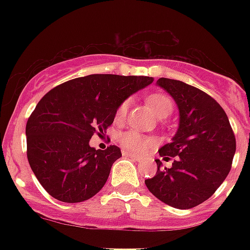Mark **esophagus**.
<instances>
[{
	"mask_svg": "<svg viewBox=\"0 0 250 250\" xmlns=\"http://www.w3.org/2000/svg\"><path fill=\"white\" fill-rule=\"evenodd\" d=\"M123 156H125V157H131V158H135V160L136 161H139L140 160V158H139V157L136 156V154H132V153H129V152H123Z\"/></svg>",
	"mask_w": 250,
	"mask_h": 250,
	"instance_id": "1",
	"label": "esophagus"
}]
</instances>
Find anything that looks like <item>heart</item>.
Wrapping results in <instances>:
<instances>
[{"label": "heart", "instance_id": "b5f03b06", "mask_svg": "<svg viewBox=\"0 0 250 250\" xmlns=\"http://www.w3.org/2000/svg\"><path fill=\"white\" fill-rule=\"evenodd\" d=\"M148 104L152 107L153 111L158 115L160 118L168 117L172 110H174V101L170 96L165 93H153L148 97ZM129 109V100H123V101L118 105L117 111H115V119L117 121H123L127 117ZM121 144L122 146L131 153H143L152 148L153 145L156 144V141L150 139V137H145L140 133L135 132V131H128L125 132L121 136Z\"/></svg>", "mask_w": 250, "mask_h": 250}]
</instances>
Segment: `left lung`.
Returning <instances> with one entry per match:
<instances>
[{"label": "left lung", "instance_id": "obj_1", "mask_svg": "<svg viewBox=\"0 0 250 250\" xmlns=\"http://www.w3.org/2000/svg\"><path fill=\"white\" fill-rule=\"evenodd\" d=\"M157 84L178 104L179 128L158 150L171 167L156 160L157 172L145 180L158 200L176 209L200 205L219 188L232 165L236 139L227 114L211 96L180 80L161 78Z\"/></svg>", "mask_w": 250, "mask_h": 250}]
</instances>
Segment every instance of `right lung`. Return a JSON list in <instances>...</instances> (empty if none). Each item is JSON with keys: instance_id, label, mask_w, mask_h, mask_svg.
Segmentation results:
<instances>
[{"instance_id": "add662e5", "label": "right lung", "mask_w": 250, "mask_h": 250, "mask_svg": "<svg viewBox=\"0 0 250 250\" xmlns=\"http://www.w3.org/2000/svg\"><path fill=\"white\" fill-rule=\"evenodd\" d=\"M152 82L149 76L93 74L60 84L41 98L25 125L27 158L52 197L82 202L101 190L122 152L115 145L96 150L89 140L105 135L118 105Z\"/></svg>"}]
</instances>
